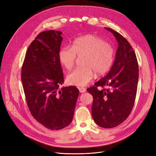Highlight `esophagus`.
Here are the masks:
<instances>
[{
    "mask_svg": "<svg viewBox=\"0 0 156 156\" xmlns=\"http://www.w3.org/2000/svg\"><path fill=\"white\" fill-rule=\"evenodd\" d=\"M79 92L81 93H83V92H86V88H84V87H79Z\"/></svg>",
    "mask_w": 156,
    "mask_h": 156,
    "instance_id": "esophagus-1",
    "label": "esophagus"
}]
</instances>
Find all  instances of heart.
I'll return each instance as SVG.
<instances>
[{
    "mask_svg": "<svg viewBox=\"0 0 156 156\" xmlns=\"http://www.w3.org/2000/svg\"><path fill=\"white\" fill-rule=\"evenodd\" d=\"M77 57L82 58L83 67L70 72L66 77L67 82L74 86H84L98 75L108 72L115 59L113 47L101 37L94 34L80 36L72 42V48L64 46L58 52V60L66 69H72Z\"/></svg>",
    "mask_w": 156,
    "mask_h": 156,
    "instance_id": "heart-1",
    "label": "heart"
}]
</instances>
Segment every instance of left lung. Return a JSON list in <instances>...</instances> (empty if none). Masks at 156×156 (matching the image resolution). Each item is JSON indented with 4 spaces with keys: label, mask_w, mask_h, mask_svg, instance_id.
Returning <instances> with one entry per match:
<instances>
[{
    "label": "left lung",
    "mask_w": 156,
    "mask_h": 156,
    "mask_svg": "<svg viewBox=\"0 0 156 156\" xmlns=\"http://www.w3.org/2000/svg\"><path fill=\"white\" fill-rule=\"evenodd\" d=\"M105 29L112 33L119 43L115 62L106 76L87 88V91L93 96L92 115L94 122L101 127L112 128L126 120L133 108L139 65L135 51L125 37L110 28ZM99 86L103 89L99 90Z\"/></svg>",
    "instance_id": "obj_1"
}]
</instances>
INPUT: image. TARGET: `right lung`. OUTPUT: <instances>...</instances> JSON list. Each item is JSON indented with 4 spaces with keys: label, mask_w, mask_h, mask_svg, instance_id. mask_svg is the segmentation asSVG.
<instances>
[{
    "label": "right lung",
    "mask_w": 156,
    "mask_h": 156,
    "mask_svg": "<svg viewBox=\"0 0 156 156\" xmlns=\"http://www.w3.org/2000/svg\"><path fill=\"white\" fill-rule=\"evenodd\" d=\"M58 30L37 35L28 48L21 69V81L32 116L51 130H58L72 122L79 91L66 87L58 60L63 37Z\"/></svg>",
    "instance_id": "right-lung-1"
}]
</instances>
